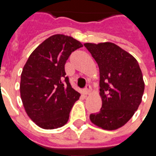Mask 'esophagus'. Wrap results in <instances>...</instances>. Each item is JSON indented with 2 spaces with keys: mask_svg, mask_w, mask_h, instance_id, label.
Returning <instances> with one entry per match:
<instances>
[{
  "mask_svg": "<svg viewBox=\"0 0 156 156\" xmlns=\"http://www.w3.org/2000/svg\"><path fill=\"white\" fill-rule=\"evenodd\" d=\"M91 91V85L90 84H87L86 85V87H85L84 90H83V94L85 95H88L89 93Z\"/></svg>",
  "mask_w": 156,
  "mask_h": 156,
  "instance_id": "34e87169",
  "label": "esophagus"
}]
</instances>
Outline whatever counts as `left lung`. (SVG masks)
I'll use <instances>...</instances> for the list:
<instances>
[{
    "instance_id": "1",
    "label": "left lung",
    "mask_w": 156,
    "mask_h": 156,
    "mask_svg": "<svg viewBox=\"0 0 156 156\" xmlns=\"http://www.w3.org/2000/svg\"><path fill=\"white\" fill-rule=\"evenodd\" d=\"M98 63L100 75V110L90 120L104 129L122 127L137 110L144 90L143 75L137 60L112 42L85 43Z\"/></svg>"
}]
</instances>
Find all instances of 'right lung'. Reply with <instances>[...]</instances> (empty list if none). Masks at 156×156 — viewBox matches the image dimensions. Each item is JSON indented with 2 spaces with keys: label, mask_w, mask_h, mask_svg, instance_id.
I'll use <instances>...</instances> for the list:
<instances>
[{
  "label": "right lung",
  "mask_w": 156,
  "mask_h": 156,
  "mask_svg": "<svg viewBox=\"0 0 156 156\" xmlns=\"http://www.w3.org/2000/svg\"><path fill=\"white\" fill-rule=\"evenodd\" d=\"M83 47L71 37L57 34L36 48L21 75L20 92L27 114L39 127L63 126L80 94L72 88L64 66L73 51Z\"/></svg>",
  "instance_id": "right-lung-1"
}]
</instances>
